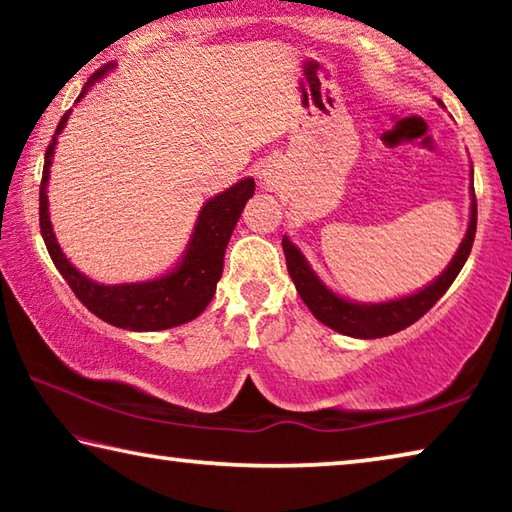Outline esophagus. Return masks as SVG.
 I'll use <instances>...</instances> for the list:
<instances>
[{"instance_id": "34e87169", "label": "esophagus", "mask_w": 512, "mask_h": 512, "mask_svg": "<svg viewBox=\"0 0 512 512\" xmlns=\"http://www.w3.org/2000/svg\"><path fill=\"white\" fill-rule=\"evenodd\" d=\"M259 178L264 180L266 187H273L277 183V173L273 169V164H264V167L259 169Z\"/></svg>"}]
</instances>
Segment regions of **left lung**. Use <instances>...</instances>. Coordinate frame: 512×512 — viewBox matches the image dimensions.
I'll use <instances>...</instances> for the list:
<instances>
[{"instance_id": "obj_1", "label": "left lung", "mask_w": 512, "mask_h": 512, "mask_svg": "<svg viewBox=\"0 0 512 512\" xmlns=\"http://www.w3.org/2000/svg\"><path fill=\"white\" fill-rule=\"evenodd\" d=\"M474 178V171L470 173ZM470 225L458 246L456 255L447 268L440 273L436 280L429 282L427 287L386 302H354L339 296L327 284L320 280L314 268L309 266L300 248L293 244L289 237L282 239L284 257H287V268L293 284L300 293V298L309 307L320 323L332 327L334 332L352 336V339H381V336H391L400 329L413 325L415 320L422 318L436 302L445 296V291L452 287L456 275L461 273L463 264L470 257V250L476 235V196H474V180L470 185Z\"/></svg>"}]
</instances>
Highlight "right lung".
Segmentation results:
<instances>
[{"label": "right lung", "instance_id": "right-lung-1", "mask_svg": "<svg viewBox=\"0 0 512 512\" xmlns=\"http://www.w3.org/2000/svg\"><path fill=\"white\" fill-rule=\"evenodd\" d=\"M115 63L103 65L90 76V81L83 85L79 94V103L85 94L90 92L94 83H99ZM67 110L56 128L54 137L47 146L45 153V169H42L40 183V232L45 239L51 259H54L60 275L65 277L74 296L88 307L94 316H99L106 323L131 329V332H158V329H169L185 325L189 320L203 314V309L210 305L214 298L216 282L221 280L223 273V257L232 230L239 221L241 212L248 203V198L255 194V180L244 178L237 185H232L225 192L210 198L198 212L192 237L187 241V248L180 262L171 268L169 273L146 282H126V284H99L83 275L60 250L58 239L54 235L49 221V169L54 162V151L58 144V135L69 119Z\"/></svg>", "mask_w": 512, "mask_h": 512}]
</instances>
